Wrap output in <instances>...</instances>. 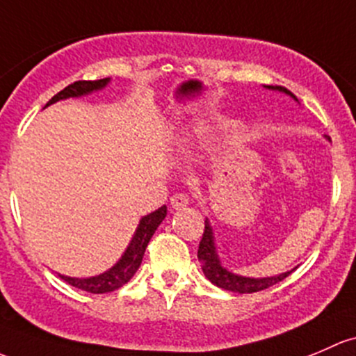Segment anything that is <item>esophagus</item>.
<instances>
[{
	"label": "esophagus",
	"instance_id": "obj_1",
	"mask_svg": "<svg viewBox=\"0 0 356 356\" xmlns=\"http://www.w3.org/2000/svg\"><path fill=\"white\" fill-rule=\"evenodd\" d=\"M170 204L174 209H182L189 204V197L184 193H177L170 197Z\"/></svg>",
	"mask_w": 356,
	"mask_h": 356
}]
</instances>
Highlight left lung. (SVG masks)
<instances>
[{"instance_id":"left-lung-1","label":"left lung","mask_w":356,"mask_h":356,"mask_svg":"<svg viewBox=\"0 0 356 356\" xmlns=\"http://www.w3.org/2000/svg\"><path fill=\"white\" fill-rule=\"evenodd\" d=\"M269 90H278V92L286 93L291 99L297 100V97L286 90L285 87H273V85H266ZM298 102V100H297ZM197 259L201 261V269H203L204 276L213 283V285L223 288V290L228 291H237V293H254V291L266 290V288L276 285V283L283 282L291 271L282 273L278 276H269V278H247V276L235 275V273H230L227 268L222 266L220 263V257L216 254L215 247V237H213V230L209 227V222L207 220L204 222V234L203 238L200 242V249H197Z\"/></svg>"}]
</instances>
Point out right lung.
Wrapping results in <instances>:
<instances>
[{
  "label": "right lung",
  "mask_w": 356,
  "mask_h": 356,
  "mask_svg": "<svg viewBox=\"0 0 356 356\" xmlns=\"http://www.w3.org/2000/svg\"><path fill=\"white\" fill-rule=\"evenodd\" d=\"M111 81V78H102V80H93V81H74V83L68 85L66 88H63L61 92L56 93L54 97L46 104L51 106V104L58 102V100L71 99V97H81L88 95V93L95 92V90H102L107 83ZM167 216V207L159 208L156 211L149 213V215L143 216L140 220V225H138L136 232H134L133 238H131L128 249L122 254L121 259L112 266L109 271L102 273L99 276H90V278H71V276H61V280H65L66 283H70L71 286L80 288V290L88 291V293H109V291L118 290L122 285L129 282L134 276V273L140 268L141 261H143L145 250H147V245L149 238L153 237L155 230L159 228L160 223L163 222V218Z\"/></svg>",
  "instance_id": "obj_1"
}]
</instances>
